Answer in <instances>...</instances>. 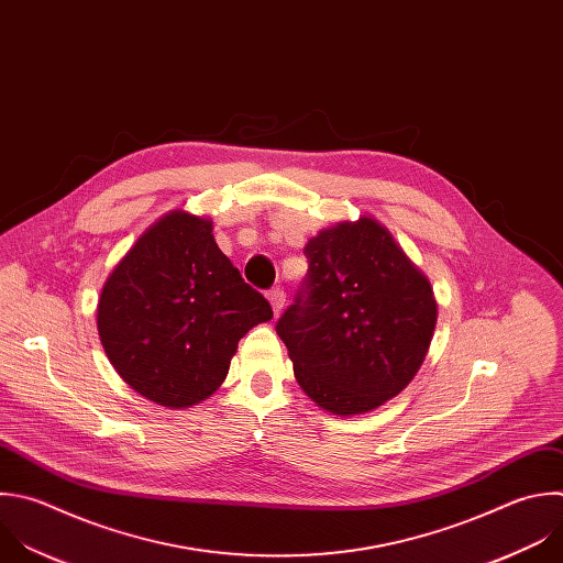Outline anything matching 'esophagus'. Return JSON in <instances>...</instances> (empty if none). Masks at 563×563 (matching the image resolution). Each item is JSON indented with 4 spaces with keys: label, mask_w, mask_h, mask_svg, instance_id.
<instances>
[{
    "label": "esophagus",
    "mask_w": 563,
    "mask_h": 563,
    "mask_svg": "<svg viewBox=\"0 0 563 563\" xmlns=\"http://www.w3.org/2000/svg\"><path fill=\"white\" fill-rule=\"evenodd\" d=\"M267 300H269L274 313L278 316V313L283 311V307H285V291H283V289H272V291L267 294Z\"/></svg>",
    "instance_id": "esophagus-1"
}]
</instances>
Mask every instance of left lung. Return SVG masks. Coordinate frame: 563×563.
I'll use <instances>...</instances> for the list:
<instances>
[{"label":"left lung","instance_id":"8db88e82","mask_svg":"<svg viewBox=\"0 0 563 563\" xmlns=\"http://www.w3.org/2000/svg\"><path fill=\"white\" fill-rule=\"evenodd\" d=\"M305 289L276 324L300 389L351 418L402 394L438 322L427 274L373 217L340 221L305 245Z\"/></svg>","mask_w":563,"mask_h":563}]
</instances>
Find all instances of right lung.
<instances>
[{
  "label": "right lung",
  "instance_id": "add662e5",
  "mask_svg": "<svg viewBox=\"0 0 563 563\" xmlns=\"http://www.w3.org/2000/svg\"><path fill=\"white\" fill-rule=\"evenodd\" d=\"M272 316L219 250L212 221L172 210L103 283L97 329L125 385L154 405L187 409L223 385L239 340Z\"/></svg>",
  "mask_w": 563,
  "mask_h": 563
}]
</instances>
